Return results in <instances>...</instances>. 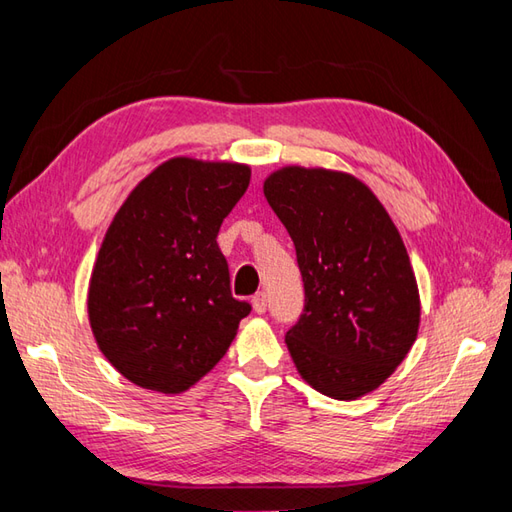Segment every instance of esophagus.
I'll list each match as a JSON object with an SVG mask.
<instances>
[{
  "label": "esophagus",
  "instance_id": "obj_1",
  "mask_svg": "<svg viewBox=\"0 0 512 512\" xmlns=\"http://www.w3.org/2000/svg\"><path fill=\"white\" fill-rule=\"evenodd\" d=\"M268 308V301H266V292H257V295L253 297V310L257 314H264Z\"/></svg>",
  "mask_w": 512,
  "mask_h": 512
}]
</instances>
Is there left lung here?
<instances>
[{
    "label": "left lung",
    "mask_w": 512,
    "mask_h": 512,
    "mask_svg": "<svg viewBox=\"0 0 512 512\" xmlns=\"http://www.w3.org/2000/svg\"><path fill=\"white\" fill-rule=\"evenodd\" d=\"M297 250L306 306L286 332L301 378L356 400L394 374L416 341L420 297L385 206L350 173L284 167L264 182Z\"/></svg>",
    "instance_id": "8db88e82"
}]
</instances>
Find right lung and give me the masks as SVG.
<instances>
[{
  "mask_svg": "<svg viewBox=\"0 0 512 512\" xmlns=\"http://www.w3.org/2000/svg\"><path fill=\"white\" fill-rule=\"evenodd\" d=\"M248 182L237 162L171 158L114 215L88 314L99 350L134 385L180 394L233 343L250 303L231 295L217 233Z\"/></svg>",
  "mask_w": 512,
  "mask_h": 512,
  "instance_id": "1",
  "label": "right lung"
}]
</instances>
